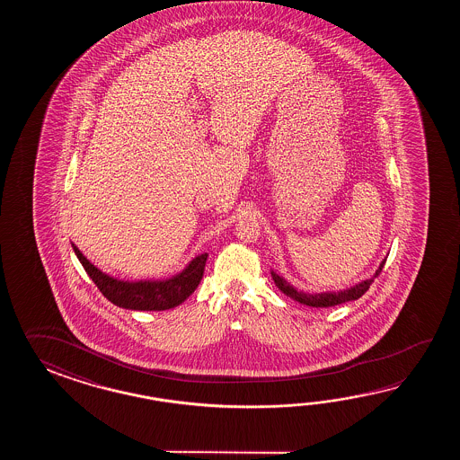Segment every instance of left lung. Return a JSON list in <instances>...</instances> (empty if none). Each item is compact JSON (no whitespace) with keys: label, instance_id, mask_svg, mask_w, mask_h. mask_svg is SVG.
Returning a JSON list of instances; mask_svg holds the SVG:
<instances>
[{"label":"left lung","instance_id":"8db88e82","mask_svg":"<svg viewBox=\"0 0 460 460\" xmlns=\"http://www.w3.org/2000/svg\"><path fill=\"white\" fill-rule=\"evenodd\" d=\"M385 261H386V258L383 260L380 266H378V270L373 273V276L363 279L360 283L353 284V286L347 288V289H341V291H325V293L314 294L304 293V291H297L293 284L288 283L283 276H279V274H276L274 271H271V278H273L274 284L278 286V289L281 293L289 296L291 299L297 301L299 304L309 305V307H333V305L349 303V301H355V299L362 297L363 294L368 291V288L375 281V278L382 271Z\"/></svg>","mask_w":460,"mask_h":460}]
</instances>
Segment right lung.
<instances>
[{
    "label": "right lung",
    "mask_w": 460,
    "mask_h": 460,
    "mask_svg": "<svg viewBox=\"0 0 460 460\" xmlns=\"http://www.w3.org/2000/svg\"><path fill=\"white\" fill-rule=\"evenodd\" d=\"M72 248L90 279L97 284L100 293L110 303L129 311H167L184 303L200 283L208 256L207 253L199 254L192 258V261H189L181 273L167 279L125 281L98 270L95 264L88 261L75 244L72 243Z\"/></svg>",
    "instance_id": "obj_1"
}]
</instances>
